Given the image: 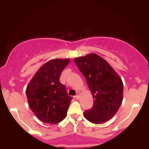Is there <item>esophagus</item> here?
Listing matches in <instances>:
<instances>
[{
  "label": "esophagus",
  "instance_id": "esophagus-1",
  "mask_svg": "<svg viewBox=\"0 0 149 149\" xmlns=\"http://www.w3.org/2000/svg\"><path fill=\"white\" fill-rule=\"evenodd\" d=\"M79 96H80V92H77V95L75 96V99H76V100H78V99H79Z\"/></svg>",
  "mask_w": 149,
  "mask_h": 149
}]
</instances>
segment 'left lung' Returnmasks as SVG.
<instances>
[{"label":"left lung","instance_id":"1","mask_svg":"<svg viewBox=\"0 0 149 149\" xmlns=\"http://www.w3.org/2000/svg\"><path fill=\"white\" fill-rule=\"evenodd\" d=\"M74 62L85 76L94 99L92 109L84 112L85 118L95 124L109 120L122 104V80L105 59L95 53L75 58Z\"/></svg>","mask_w":149,"mask_h":149}]
</instances>
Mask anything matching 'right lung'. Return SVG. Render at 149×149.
Here are the masks:
<instances>
[{"mask_svg": "<svg viewBox=\"0 0 149 149\" xmlns=\"http://www.w3.org/2000/svg\"><path fill=\"white\" fill-rule=\"evenodd\" d=\"M69 59H54L43 64L34 75L26 88L30 109L39 120L57 124L66 118L72 97L59 81L61 71Z\"/></svg>", "mask_w": 149, "mask_h": 149, "instance_id": "add662e5", "label": "right lung"}]
</instances>
